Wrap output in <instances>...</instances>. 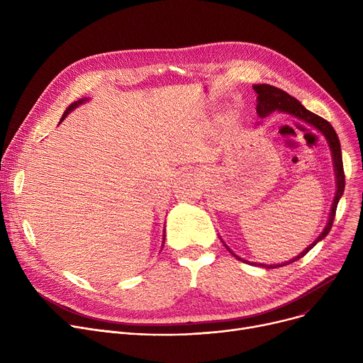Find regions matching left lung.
<instances>
[{
  "label": "left lung",
  "instance_id": "obj_1",
  "mask_svg": "<svg viewBox=\"0 0 363 363\" xmlns=\"http://www.w3.org/2000/svg\"><path fill=\"white\" fill-rule=\"evenodd\" d=\"M255 91L257 92V114L260 118H264L268 116V114H271L272 111L275 110H279V111H285V113H290L293 114V116L308 122L309 125L315 126L319 132H322L323 135H325L328 144H330V148L333 151V159H334V166H335V175H337V193H335V197H334V203H333V207H331V213H330V219H328V223L325 226V230L322 231V234L318 237V240L311 244L306 250H304L303 253H300L297 257H294L293 260L290 262H285L282 264H260L259 266H264L266 269H272V268H279V266H285L289 264L291 262H296L298 260L300 257H303L304 255H306L311 249H313V245L320 241L323 237H327V234L331 231L333 228V223H334V218H335V211H337V204H338V200L340 197L342 196V191H345V184H346V177H345V169H342V159H341V147H340V141H338V137L337 133L334 130V128L331 126V123L328 121H325L323 118L318 116V114L309 111L308 108H304L298 100H296L294 97H291L290 94H287L285 91L277 88V86H272V85H266V84H260V85H255L253 86ZM230 250V249H228ZM237 257V256H235ZM240 259V257H238ZM242 260V259H240ZM245 262V260H242ZM256 264V263H255Z\"/></svg>",
  "mask_w": 363,
  "mask_h": 363
}]
</instances>
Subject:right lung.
I'll use <instances>...</instances> for the list:
<instances>
[{
    "label": "right lung",
    "mask_w": 363,
    "mask_h": 363,
    "mask_svg": "<svg viewBox=\"0 0 363 363\" xmlns=\"http://www.w3.org/2000/svg\"><path fill=\"white\" fill-rule=\"evenodd\" d=\"M81 103H84V100H79V101H74V103H72V104L69 106V108H67V110L65 111V114H63V118H62V121H63V119H65V118L67 116V114H69V113H70V111H72V110H73V108H74L76 106H79Z\"/></svg>",
    "instance_id": "obj_1"
}]
</instances>
